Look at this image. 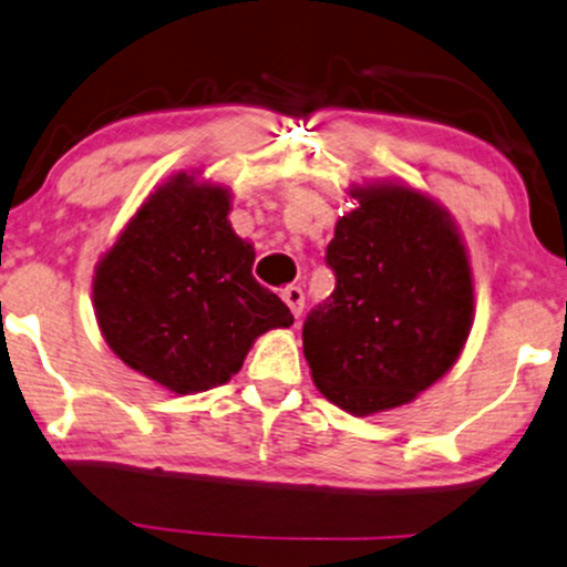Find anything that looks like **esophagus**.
<instances>
[{
  "instance_id": "obj_1",
  "label": "esophagus",
  "mask_w": 567,
  "mask_h": 567,
  "mask_svg": "<svg viewBox=\"0 0 567 567\" xmlns=\"http://www.w3.org/2000/svg\"><path fill=\"white\" fill-rule=\"evenodd\" d=\"M281 299L286 305H289V310L295 312V318L302 316L305 295H302V289H299V286H286V289L281 291Z\"/></svg>"
}]
</instances>
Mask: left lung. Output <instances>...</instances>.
Segmentation results:
<instances>
[{"label":"left lung","instance_id":"1","mask_svg":"<svg viewBox=\"0 0 567 567\" xmlns=\"http://www.w3.org/2000/svg\"><path fill=\"white\" fill-rule=\"evenodd\" d=\"M326 249L337 289L305 320L312 381L352 415L410 404L457 362L473 276L450 213L402 184L354 186Z\"/></svg>","mask_w":567,"mask_h":567}]
</instances>
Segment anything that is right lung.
Segmentation results:
<instances>
[{"mask_svg": "<svg viewBox=\"0 0 567 567\" xmlns=\"http://www.w3.org/2000/svg\"><path fill=\"white\" fill-rule=\"evenodd\" d=\"M226 186L178 173L150 194L96 265L94 310L125 365L176 394L239 373L260 333L295 316L251 276L255 249L228 223Z\"/></svg>", "mask_w": 567, "mask_h": 567, "instance_id": "right-lung-1", "label": "right lung"}]
</instances>
